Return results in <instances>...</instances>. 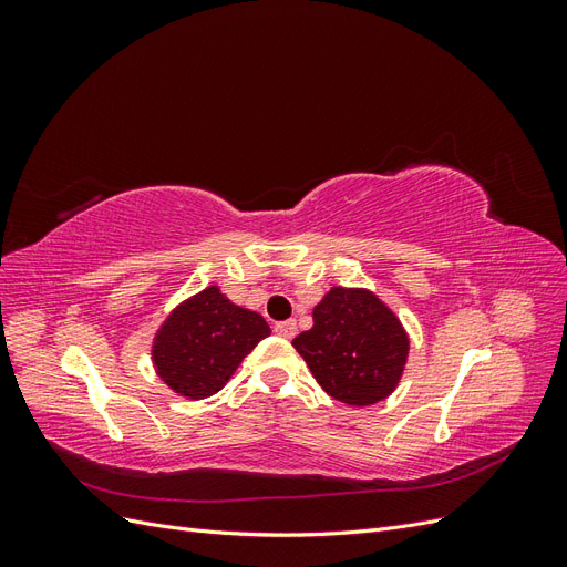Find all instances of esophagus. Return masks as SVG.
Listing matches in <instances>:
<instances>
[{"instance_id":"esophagus-1","label":"esophagus","mask_w":567,"mask_h":567,"mask_svg":"<svg viewBox=\"0 0 567 567\" xmlns=\"http://www.w3.org/2000/svg\"><path fill=\"white\" fill-rule=\"evenodd\" d=\"M274 331H277V336L290 340V338L296 336V331H298V323H296L293 319H290V321H281V323L274 326Z\"/></svg>"}]
</instances>
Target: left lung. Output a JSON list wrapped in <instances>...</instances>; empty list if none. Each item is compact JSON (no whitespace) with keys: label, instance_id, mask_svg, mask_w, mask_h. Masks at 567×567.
<instances>
[{"label":"left lung","instance_id":"8db88e82","mask_svg":"<svg viewBox=\"0 0 567 567\" xmlns=\"http://www.w3.org/2000/svg\"><path fill=\"white\" fill-rule=\"evenodd\" d=\"M293 348L333 400L371 406L398 390L411 340L400 317L369 288L333 286Z\"/></svg>","mask_w":567,"mask_h":567}]
</instances>
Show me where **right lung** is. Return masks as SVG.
<instances>
[{"label": "right lung", "instance_id": "obj_1", "mask_svg": "<svg viewBox=\"0 0 567 567\" xmlns=\"http://www.w3.org/2000/svg\"><path fill=\"white\" fill-rule=\"evenodd\" d=\"M269 333L262 315L231 302L213 284L163 319L151 342V362L169 390L196 402L225 388Z\"/></svg>", "mask_w": 567, "mask_h": 567}]
</instances>
